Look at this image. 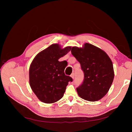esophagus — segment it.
Instances as JSON below:
<instances>
[{
    "label": "esophagus",
    "instance_id": "esophagus-1",
    "mask_svg": "<svg viewBox=\"0 0 132 132\" xmlns=\"http://www.w3.org/2000/svg\"><path fill=\"white\" fill-rule=\"evenodd\" d=\"M74 75H75V74H74V73H72L71 74V75H70V77H71V78H72L73 79L74 78Z\"/></svg>",
    "mask_w": 132,
    "mask_h": 132
}]
</instances>
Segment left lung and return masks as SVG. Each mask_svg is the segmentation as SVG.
Listing matches in <instances>:
<instances>
[{"label": "left lung", "mask_w": 132, "mask_h": 132, "mask_svg": "<svg viewBox=\"0 0 132 132\" xmlns=\"http://www.w3.org/2000/svg\"><path fill=\"white\" fill-rule=\"evenodd\" d=\"M71 52L84 73L83 82L77 88L78 95L91 102L101 99L109 91L114 79L110 58L105 51L88 43L82 48L73 47Z\"/></svg>", "instance_id": "8db88e82"}]
</instances>
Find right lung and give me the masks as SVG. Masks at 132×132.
Returning <instances> with one entry per match:
<instances>
[{
	"mask_svg": "<svg viewBox=\"0 0 132 132\" xmlns=\"http://www.w3.org/2000/svg\"><path fill=\"white\" fill-rule=\"evenodd\" d=\"M71 48L70 46L62 48L59 44H52L33 59L29 69V82L41 101L46 103L58 101L63 96L68 82L73 81L72 78L64 74L67 62L58 61Z\"/></svg>",
	"mask_w": 132,
	"mask_h": 132,
	"instance_id": "add662e5",
	"label": "right lung"
}]
</instances>
